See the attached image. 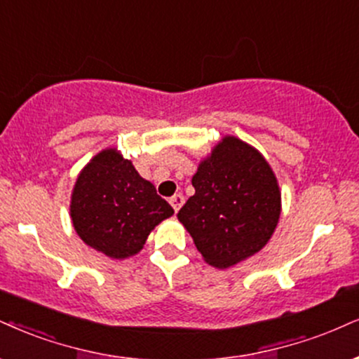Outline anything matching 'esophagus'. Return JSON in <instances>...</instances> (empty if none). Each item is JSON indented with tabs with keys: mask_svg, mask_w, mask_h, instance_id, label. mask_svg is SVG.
Returning a JSON list of instances; mask_svg holds the SVG:
<instances>
[{
	"mask_svg": "<svg viewBox=\"0 0 359 359\" xmlns=\"http://www.w3.org/2000/svg\"><path fill=\"white\" fill-rule=\"evenodd\" d=\"M183 203H184V196L183 194H172V196L170 198V205L172 206V210L176 211V213H178L180 211V208L183 206Z\"/></svg>",
	"mask_w": 359,
	"mask_h": 359,
	"instance_id": "obj_1",
	"label": "esophagus"
}]
</instances>
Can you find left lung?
Returning <instances> with one entry per match:
<instances>
[{
    "mask_svg": "<svg viewBox=\"0 0 359 359\" xmlns=\"http://www.w3.org/2000/svg\"><path fill=\"white\" fill-rule=\"evenodd\" d=\"M194 194L178 219L203 259L226 269L271 240L281 215V189L255 146L226 135L203 158L191 180Z\"/></svg>",
    "mask_w": 359,
    "mask_h": 359,
    "instance_id": "left-lung-1",
    "label": "left lung"
}]
</instances>
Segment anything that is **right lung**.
<instances>
[{
    "label": "right lung",
    "instance_id": "obj_1",
    "mask_svg": "<svg viewBox=\"0 0 359 359\" xmlns=\"http://www.w3.org/2000/svg\"><path fill=\"white\" fill-rule=\"evenodd\" d=\"M172 213L118 148H104L90 159L79 171L69 201L78 236L111 259L138 255L149 233Z\"/></svg>",
    "mask_w": 359,
    "mask_h": 359
}]
</instances>
